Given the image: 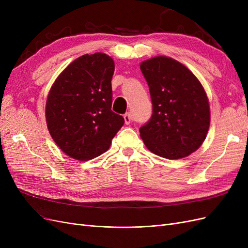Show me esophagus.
<instances>
[{
	"label": "esophagus",
	"mask_w": 248,
	"mask_h": 248,
	"mask_svg": "<svg viewBox=\"0 0 248 248\" xmlns=\"http://www.w3.org/2000/svg\"><path fill=\"white\" fill-rule=\"evenodd\" d=\"M124 120H125V123H126L127 125H129V124H130L131 120H132L131 115H130V112H127V114H125V115H124Z\"/></svg>",
	"instance_id": "obj_1"
}]
</instances>
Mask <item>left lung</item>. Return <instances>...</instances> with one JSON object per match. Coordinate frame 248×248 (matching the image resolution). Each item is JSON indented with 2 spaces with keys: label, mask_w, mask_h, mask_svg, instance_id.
I'll list each match as a JSON object with an SVG mask.
<instances>
[{
  "label": "left lung",
  "mask_w": 248,
  "mask_h": 248,
  "mask_svg": "<svg viewBox=\"0 0 248 248\" xmlns=\"http://www.w3.org/2000/svg\"><path fill=\"white\" fill-rule=\"evenodd\" d=\"M140 67L153 104L151 119L140 128L145 146L168 159L197 151L210 126L209 100L201 81L170 57L148 59Z\"/></svg>",
  "instance_id": "1"
}]
</instances>
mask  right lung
I'll list each match as a JSON object with an SVG mask.
<instances>
[{"instance_id":"right-lung-1","label":"right lung","mask_w":248,"mask_h":248,"mask_svg":"<svg viewBox=\"0 0 248 248\" xmlns=\"http://www.w3.org/2000/svg\"><path fill=\"white\" fill-rule=\"evenodd\" d=\"M115 63L102 52L74 60L52 84L46 106L52 140L71 158L86 161L107 152L124 118L111 110Z\"/></svg>"}]
</instances>
